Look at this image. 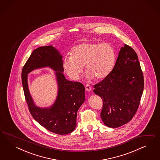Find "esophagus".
Wrapping results in <instances>:
<instances>
[{
    "mask_svg": "<svg viewBox=\"0 0 160 160\" xmlns=\"http://www.w3.org/2000/svg\"><path fill=\"white\" fill-rule=\"evenodd\" d=\"M85 88H86V90L87 91L90 92V91L92 90V86L87 84H86V85L85 86Z\"/></svg>",
    "mask_w": 160,
    "mask_h": 160,
    "instance_id": "34e87169",
    "label": "esophagus"
}]
</instances>
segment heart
I'll return each instance as SVG.
<instances>
[{
	"label": "heart",
	"mask_w": 160,
	"mask_h": 160,
	"mask_svg": "<svg viewBox=\"0 0 160 160\" xmlns=\"http://www.w3.org/2000/svg\"><path fill=\"white\" fill-rule=\"evenodd\" d=\"M70 54L63 59V66L74 80L78 78L84 66L88 78L104 79L111 73L116 62L115 51L108 43L84 42L72 48Z\"/></svg>",
	"instance_id": "obj_1"
}]
</instances>
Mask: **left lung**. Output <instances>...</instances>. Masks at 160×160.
<instances>
[{"label":"left lung","mask_w":160,"mask_h":160,"mask_svg":"<svg viewBox=\"0 0 160 160\" xmlns=\"http://www.w3.org/2000/svg\"><path fill=\"white\" fill-rule=\"evenodd\" d=\"M144 82L137 54L125 44L111 73L94 86L93 92L102 100L100 116L106 126L117 128L131 120L140 105Z\"/></svg>","instance_id":"obj_1"}]
</instances>
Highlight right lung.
Returning <instances> with one entry per match:
<instances>
[{"instance_id": "obj_1", "label": "right lung", "mask_w": 160, "mask_h": 160, "mask_svg": "<svg viewBox=\"0 0 160 160\" xmlns=\"http://www.w3.org/2000/svg\"><path fill=\"white\" fill-rule=\"evenodd\" d=\"M48 66L57 72L59 92L57 99L49 109H40L34 104L29 95L27 74L36 68ZM62 56L52 46H42L31 54L22 71L24 97L29 110L34 120L48 131L59 135L68 134L74 130L78 110L85 100V88L81 82L66 80Z\"/></svg>"}]
</instances>
